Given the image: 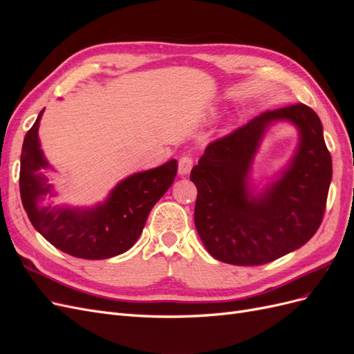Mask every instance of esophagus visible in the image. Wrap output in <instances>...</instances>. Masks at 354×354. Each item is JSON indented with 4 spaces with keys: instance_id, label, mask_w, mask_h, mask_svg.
Instances as JSON below:
<instances>
[{
    "instance_id": "1",
    "label": "esophagus",
    "mask_w": 354,
    "mask_h": 354,
    "mask_svg": "<svg viewBox=\"0 0 354 354\" xmlns=\"http://www.w3.org/2000/svg\"><path fill=\"white\" fill-rule=\"evenodd\" d=\"M192 167H194V158L192 156H181L178 159V174L181 176H186L190 173Z\"/></svg>"
}]
</instances>
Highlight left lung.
Here are the masks:
<instances>
[{
  "mask_svg": "<svg viewBox=\"0 0 354 354\" xmlns=\"http://www.w3.org/2000/svg\"><path fill=\"white\" fill-rule=\"evenodd\" d=\"M276 120L298 128L300 143L283 176L259 197L245 178L265 130ZM332 159L316 112L303 103L267 111L209 143L190 173L198 189L195 226L223 263L260 266L298 250L324 218Z\"/></svg>",
  "mask_w": 354,
  "mask_h": 354,
  "instance_id": "obj_1",
  "label": "left lung"
}]
</instances>
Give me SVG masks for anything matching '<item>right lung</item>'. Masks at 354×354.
Returning <instances> with one entry per match:
<instances>
[{"label":"right lung","instance_id":"right-lung-1","mask_svg":"<svg viewBox=\"0 0 354 354\" xmlns=\"http://www.w3.org/2000/svg\"><path fill=\"white\" fill-rule=\"evenodd\" d=\"M42 113L44 109L26 133L20 155V198L32 226L57 250L78 259L103 260L128 251L143 232L149 212L173 185L177 160L127 177L94 208L41 207L44 196L53 195L41 173L50 168L38 138Z\"/></svg>","mask_w":354,"mask_h":354}]
</instances>
